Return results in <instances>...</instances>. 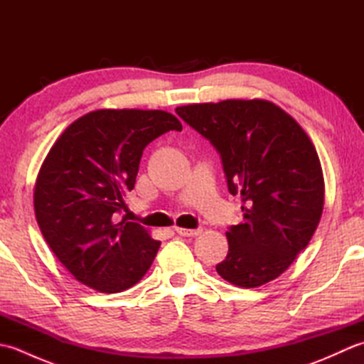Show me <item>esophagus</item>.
I'll return each mask as SVG.
<instances>
[{"instance_id": "obj_1", "label": "esophagus", "mask_w": 364, "mask_h": 364, "mask_svg": "<svg viewBox=\"0 0 364 364\" xmlns=\"http://www.w3.org/2000/svg\"><path fill=\"white\" fill-rule=\"evenodd\" d=\"M175 231L180 236H184V237H192V236H198L200 233H202V228H196V230H189V228H175Z\"/></svg>"}]
</instances>
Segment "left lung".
<instances>
[{"label":"left lung","instance_id":"obj_1","mask_svg":"<svg viewBox=\"0 0 364 364\" xmlns=\"http://www.w3.org/2000/svg\"><path fill=\"white\" fill-rule=\"evenodd\" d=\"M175 112L220 154L244 220L227 231L223 280L257 288L282 275L314 235L323 208L322 168L310 137L266 100H225Z\"/></svg>","mask_w":364,"mask_h":364}]
</instances>
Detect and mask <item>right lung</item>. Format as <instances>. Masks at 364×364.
Returning <instances> with one entry per match:
<instances>
[{
  "mask_svg": "<svg viewBox=\"0 0 364 364\" xmlns=\"http://www.w3.org/2000/svg\"><path fill=\"white\" fill-rule=\"evenodd\" d=\"M181 131L166 111L100 109L68 127L38 173L34 211L46 244L76 280L114 294L136 284L161 242L136 222H115L134 188L145 146Z\"/></svg>",
  "mask_w": 364,
  "mask_h": 364,
  "instance_id": "right-lung-1",
  "label": "right lung"
}]
</instances>
